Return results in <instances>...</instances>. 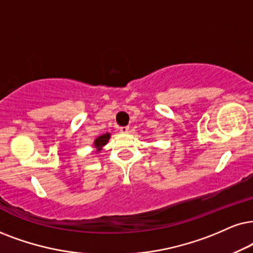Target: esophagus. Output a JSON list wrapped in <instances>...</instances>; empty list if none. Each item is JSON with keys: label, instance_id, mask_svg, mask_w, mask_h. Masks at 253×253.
I'll use <instances>...</instances> for the list:
<instances>
[{"label": "esophagus", "instance_id": "obj_1", "mask_svg": "<svg viewBox=\"0 0 253 253\" xmlns=\"http://www.w3.org/2000/svg\"><path fill=\"white\" fill-rule=\"evenodd\" d=\"M128 129H129V127H127V126H125V127H120V128H119L120 133H123V134L128 133Z\"/></svg>", "mask_w": 253, "mask_h": 253}]
</instances>
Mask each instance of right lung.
I'll return each instance as SVG.
<instances>
[{
	"label": "right lung",
	"mask_w": 253,
	"mask_h": 253,
	"mask_svg": "<svg viewBox=\"0 0 253 253\" xmlns=\"http://www.w3.org/2000/svg\"><path fill=\"white\" fill-rule=\"evenodd\" d=\"M110 137H111V133H105V134H101V135H99L93 142V148L95 149L94 153H100L104 147L106 146V143L108 142V140H110Z\"/></svg>",
	"instance_id": "obj_1"
}]
</instances>
